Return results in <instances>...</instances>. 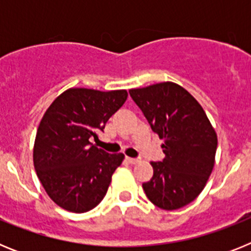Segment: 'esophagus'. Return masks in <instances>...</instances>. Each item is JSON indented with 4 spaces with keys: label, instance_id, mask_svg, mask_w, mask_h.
Segmentation results:
<instances>
[{
    "label": "esophagus",
    "instance_id": "esophagus-1",
    "mask_svg": "<svg viewBox=\"0 0 251 251\" xmlns=\"http://www.w3.org/2000/svg\"><path fill=\"white\" fill-rule=\"evenodd\" d=\"M126 161H127L128 163H130V165H134V163H137V162H138V158H132V157H126Z\"/></svg>",
    "mask_w": 251,
    "mask_h": 251
}]
</instances>
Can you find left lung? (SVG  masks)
<instances>
[{"label":"left lung","instance_id":"1","mask_svg":"<svg viewBox=\"0 0 251 251\" xmlns=\"http://www.w3.org/2000/svg\"><path fill=\"white\" fill-rule=\"evenodd\" d=\"M153 132L161 139L165 158L151 162L153 177L143 183L152 203L163 210L188 205L205 187L214 168L217 137L199 101L182 86L159 83L130 89Z\"/></svg>","mask_w":251,"mask_h":251}]
</instances>
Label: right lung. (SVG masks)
I'll return each mask as SVG.
<instances>
[{
	"label": "right lung",
	"instance_id": "add662e5",
	"mask_svg": "<svg viewBox=\"0 0 251 251\" xmlns=\"http://www.w3.org/2000/svg\"><path fill=\"white\" fill-rule=\"evenodd\" d=\"M127 97L126 90L72 88L44 114L35 139L34 166L46 194L60 207L81 214L104 199L124 156L106 153L90 139H98L99 130Z\"/></svg>",
	"mask_w": 251,
	"mask_h": 251
}]
</instances>
